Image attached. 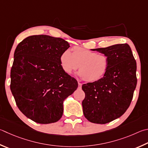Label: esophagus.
Masks as SVG:
<instances>
[{
    "label": "esophagus",
    "mask_w": 148,
    "mask_h": 148,
    "mask_svg": "<svg viewBox=\"0 0 148 148\" xmlns=\"http://www.w3.org/2000/svg\"><path fill=\"white\" fill-rule=\"evenodd\" d=\"M82 84L80 83H78V88H82Z\"/></svg>",
    "instance_id": "34e87169"
}]
</instances>
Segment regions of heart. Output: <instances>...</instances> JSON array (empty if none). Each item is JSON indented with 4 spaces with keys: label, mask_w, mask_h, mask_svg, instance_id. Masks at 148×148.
<instances>
[{
    "label": "heart",
    "mask_w": 148,
    "mask_h": 148,
    "mask_svg": "<svg viewBox=\"0 0 148 148\" xmlns=\"http://www.w3.org/2000/svg\"><path fill=\"white\" fill-rule=\"evenodd\" d=\"M60 61L63 71L66 74H71L79 67L77 75L88 83L101 79L109 68L106 56L79 47L72 48V53L69 50H64L60 55Z\"/></svg>",
    "instance_id": "obj_1"
}]
</instances>
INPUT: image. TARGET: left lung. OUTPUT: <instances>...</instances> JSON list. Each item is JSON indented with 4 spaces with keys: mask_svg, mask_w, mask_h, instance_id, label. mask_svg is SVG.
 Masks as SVG:
<instances>
[{
    "mask_svg": "<svg viewBox=\"0 0 148 148\" xmlns=\"http://www.w3.org/2000/svg\"><path fill=\"white\" fill-rule=\"evenodd\" d=\"M92 50L107 56L109 68L100 80L82 85L83 111L89 122L105 124L120 117L130 107L137 83L136 63L127 44Z\"/></svg>",
    "mask_w": 148,
    "mask_h": 148,
    "instance_id": "1",
    "label": "left lung"
}]
</instances>
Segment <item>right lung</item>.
I'll return each mask as SVG.
<instances>
[{
  "label": "right lung",
  "instance_id": "right-lung-1",
  "mask_svg": "<svg viewBox=\"0 0 148 148\" xmlns=\"http://www.w3.org/2000/svg\"><path fill=\"white\" fill-rule=\"evenodd\" d=\"M69 47L63 39L39 35L26 37L16 48L10 89L18 108L35 122H58L64 100L78 87L60 65L61 53Z\"/></svg>",
  "mask_w": 148,
  "mask_h": 148
}]
</instances>
